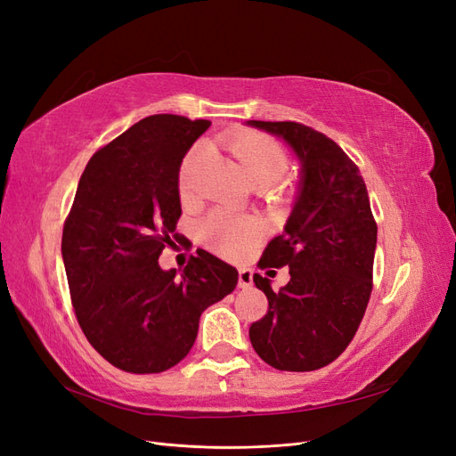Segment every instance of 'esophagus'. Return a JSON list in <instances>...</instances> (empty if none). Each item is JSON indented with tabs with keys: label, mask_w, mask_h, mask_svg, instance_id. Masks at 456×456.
Segmentation results:
<instances>
[{
	"label": "esophagus",
	"mask_w": 456,
	"mask_h": 456,
	"mask_svg": "<svg viewBox=\"0 0 456 456\" xmlns=\"http://www.w3.org/2000/svg\"><path fill=\"white\" fill-rule=\"evenodd\" d=\"M253 285V272L241 268L240 270V280H238V287L240 289H249Z\"/></svg>",
	"instance_id": "34e87169"
}]
</instances>
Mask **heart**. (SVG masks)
Listing matches in <instances>:
<instances>
[{"instance_id":"obj_1","label":"heart","mask_w":456,"mask_h":456,"mask_svg":"<svg viewBox=\"0 0 456 456\" xmlns=\"http://www.w3.org/2000/svg\"><path fill=\"white\" fill-rule=\"evenodd\" d=\"M228 148L241 165L247 181L256 190L273 186L287 173L289 159L285 150L266 134L255 131H236L228 136ZM203 158V148H191L178 169V191L183 200L194 196L196 173ZM258 224L228 211H213L203 223L205 241L226 255H238L258 236Z\"/></svg>"}]
</instances>
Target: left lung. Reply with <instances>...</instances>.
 Listing matches in <instances>:
<instances>
[{"label": "left lung", "instance_id": "1", "mask_svg": "<svg viewBox=\"0 0 456 456\" xmlns=\"http://www.w3.org/2000/svg\"><path fill=\"white\" fill-rule=\"evenodd\" d=\"M278 136L300 163L283 233L258 265L289 266L291 280L273 291L255 273L268 314L249 329L255 352L280 370H314L335 362L362 323L372 289L377 224L365 181L344 150L295 121H245Z\"/></svg>", "mask_w": 456, "mask_h": 456}]
</instances>
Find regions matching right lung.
I'll list each match as a JSON object with an SVG mask.
<instances>
[{"label":"right lung","mask_w":456,"mask_h":456,"mask_svg":"<svg viewBox=\"0 0 456 456\" xmlns=\"http://www.w3.org/2000/svg\"><path fill=\"white\" fill-rule=\"evenodd\" d=\"M211 121L158 114L89 159L62 232L72 305L91 346L114 367L146 375L186 357L200 315L238 285V270L198 249L163 270L181 216L178 169Z\"/></svg>","instance_id":"add662e5"}]
</instances>
